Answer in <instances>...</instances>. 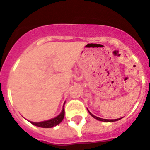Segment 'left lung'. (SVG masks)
Segmentation results:
<instances>
[{
  "instance_id": "obj_1",
  "label": "left lung",
  "mask_w": 150,
  "mask_h": 150,
  "mask_svg": "<svg viewBox=\"0 0 150 150\" xmlns=\"http://www.w3.org/2000/svg\"><path fill=\"white\" fill-rule=\"evenodd\" d=\"M88 112L90 113V115H92V117L95 118V119H98V120H99V121H103V122H115V121H118V120H119L120 119H101V118H98L97 117V116H96V115H92V113L90 112L89 111H88Z\"/></svg>"
}]
</instances>
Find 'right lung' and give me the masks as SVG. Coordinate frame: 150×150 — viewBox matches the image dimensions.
<instances>
[{
  "label": "right lung",
  "mask_w": 150,
  "mask_h": 150,
  "mask_svg": "<svg viewBox=\"0 0 150 150\" xmlns=\"http://www.w3.org/2000/svg\"><path fill=\"white\" fill-rule=\"evenodd\" d=\"M64 117V109L63 108L62 112H61L60 115H58L57 117L54 118V119H50L47 121L41 122H30L31 124L35 125L36 126L41 128H52L53 126H57L58 124H59L62 121Z\"/></svg>",
  "instance_id": "add662e5"
}]
</instances>
